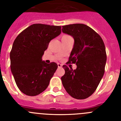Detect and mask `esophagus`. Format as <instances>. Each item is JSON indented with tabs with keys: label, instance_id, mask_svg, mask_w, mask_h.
<instances>
[{
	"label": "esophagus",
	"instance_id": "esophagus-1",
	"mask_svg": "<svg viewBox=\"0 0 121 121\" xmlns=\"http://www.w3.org/2000/svg\"><path fill=\"white\" fill-rule=\"evenodd\" d=\"M57 65H58V67H59V68H60V67H62V64H60V63H58V64H57Z\"/></svg>",
	"mask_w": 121,
	"mask_h": 121
}]
</instances>
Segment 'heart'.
Returning <instances> with one entry per match:
<instances>
[{"label":"heart","instance_id":"1","mask_svg":"<svg viewBox=\"0 0 121 121\" xmlns=\"http://www.w3.org/2000/svg\"><path fill=\"white\" fill-rule=\"evenodd\" d=\"M68 36H68V35H63V36H62V38H66V37H68Z\"/></svg>","mask_w":121,"mask_h":121}]
</instances>
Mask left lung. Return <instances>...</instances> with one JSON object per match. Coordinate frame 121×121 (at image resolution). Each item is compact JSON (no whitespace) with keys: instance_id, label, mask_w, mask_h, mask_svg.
Segmentation results:
<instances>
[{"instance_id":"left-lung-1","label":"left lung","mask_w":121,"mask_h":121,"mask_svg":"<svg viewBox=\"0 0 121 121\" xmlns=\"http://www.w3.org/2000/svg\"><path fill=\"white\" fill-rule=\"evenodd\" d=\"M62 31L74 40L69 63L76 64L73 70L63 66L65 74L61 78L67 93L76 99H85L96 90L104 73L106 52L102 38L83 24L63 26Z\"/></svg>"}]
</instances>
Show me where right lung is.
Here are the masks:
<instances>
[{
    "label": "right lung",
    "instance_id": "add662e5",
    "mask_svg": "<svg viewBox=\"0 0 121 121\" xmlns=\"http://www.w3.org/2000/svg\"><path fill=\"white\" fill-rule=\"evenodd\" d=\"M61 27L34 24L20 33L10 52L11 70L19 90L35 96L45 91L58 66L42 57L49 43L61 33Z\"/></svg>",
    "mask_w": 121,
    "mask_h": 121
}]
</instances>
